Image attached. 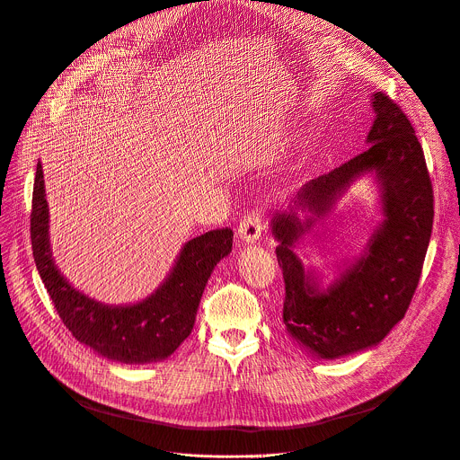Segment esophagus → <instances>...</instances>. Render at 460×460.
Here are the masks:
<instances>
[{
	"mask_svg": "<svg viewBox=\"0 0 460 460\" xmlns=\"http://www.w3.org/2000/svg\"><path fill=\"white\" fill-rule=\"evenodd\" d=\"M261 234V211L258 208L249 209L240 224H238V236L245 242V243H254Z\"/></svg>",
	"mask_w": 460,
	"mask_h": 460,
	"instance_id": "obj_1",
	"label": "esophagus"
}]
</instances>
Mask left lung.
<instances>
[{
    "mask_svg": "<svg viewBox=\"0 0 460 460\" xmlns=\"http://www.w3.org/2000/svg\"><path fill=\"white\" fill-rule=\"evenodd\" d=\"M373 109L376 116L367 135L369 147L332 172L309 180L295 206L271 220L286 284L282 320L289 337L320 358H339L376 346L404 318L431 236L433 187L415 128L384 93L373 94ZM366 172H375L381 183L385 222L365 256L320 292L292 252L313 222L300 221L296 209L302 207L323 216Z\"/></svg>",
    "mask_w": 460,
    "mask_h": 460,
    "instance_id": "8db88e82",
    "label": "left lung"
}]
</instances>
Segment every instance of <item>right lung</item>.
Wrapping results in <instances>:
<instances>
[{"label":"right lung","mask_w":460,"mask_h":460,"mask_svg":"<svg viewBox=\"0 0 460 460\" xmlns=\"http://www.w3.org/2000/svg\"><path fill=\"white\" fill-rule=\"evenodd\" d=\"M31 242L38 273L73 337L109 360L144 364L171 357L190 335L206 284L215 266L233 247V231L215 229L189 240L167 280L144 302L105 305L76 291L54 266L45 181L41 164H38Z\"/></svg>","instance_id":"1"}]
</instances>
